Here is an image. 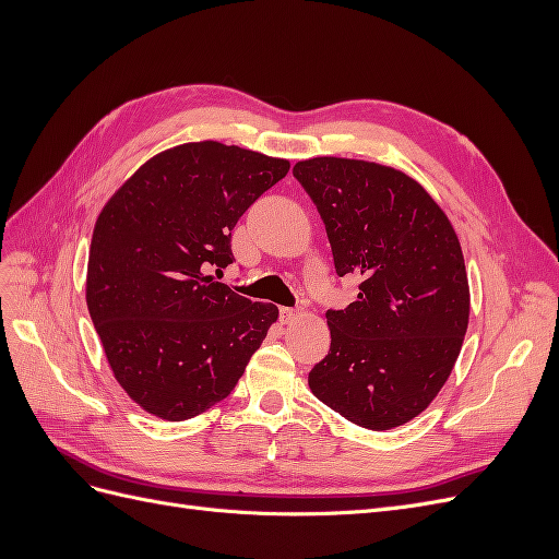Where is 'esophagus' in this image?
Returning <instances> with one entry per match:
<instances>
[{
	"label": "esophagus",
	"instance_id": "34e87169",
	"mask_svg": "<svg viewBox=\"0 0 559 559\" xmlns=\"http://www.w3.org/2000/svg\"><path fill=\"white\" fill-rule=\"evenodd\" d=\"M298 317H300V310H296V308H280V319L284 321V324H289V321H294Z\"/></svg>",
	"mask_w": 559,
	"mask_h": 559
}]
</instances>
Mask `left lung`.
<instances>
[{
    "label": "left lung",
    "mask_w": 559,
    "mask_h": 559,
    "mask_svg": "<svg viewBox=\"0 0 559 559\" xmlns=\"http://www.w3.org/2000/svg\"><path fill=\"white\" fill-rule=\"evenodd\" d=\"M312 198L337 277L357 300L326 310L331 349L310 370L312 394L364 429L417 417L441 392L468 326V280L445 212L394 167L321 156L294 165Z\"/></svg>",
    "instance_id": "left-lung-1"
}]
</instances>
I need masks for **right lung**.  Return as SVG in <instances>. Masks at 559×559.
I'll return each instance as SVG.
<instances>
[{"label":"right lung","instance_id":"1","mask_svg":"<svg viewBox=\"0 0 559 559\" xmlns=\"http://www.w3.org/2000/svg\"><path fill=\"white\" fill-rule=\"evenodd\" d=\"M289 160L218 142L146 160L99 212L86 302L128 396L167 421L224 401L277 319L207 267L233 263L230 230Z\"/></svg>","mask_w":559,"mask_h":559}]
</instances>
